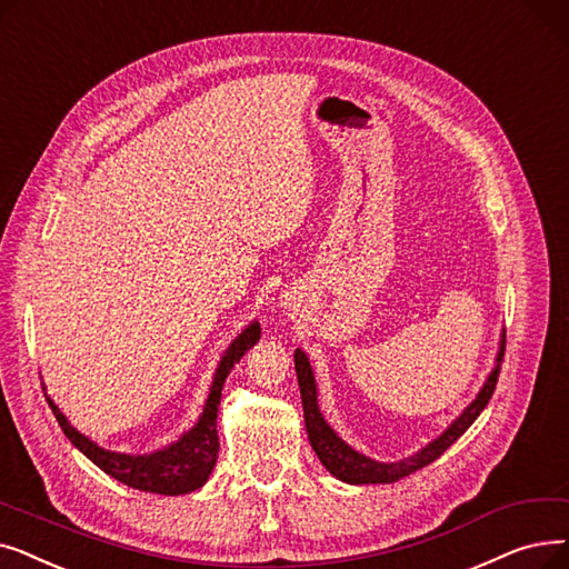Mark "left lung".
Returning <instances> with one entry per match:
<instances>
[{"label":"left lung","instance_id":"left-lung-1","mask_svg":"<svg viewBox=\"0 0 569 569\" xmlns=\"http://www.w3.org/2000/svg\"><path fill=\"white\" fill-rule=\"evenodd\" d=\"M502 357H505V331L500 336V349H498L496 366L489 375V380L483 382L481 391L463 410V415L458 417L440 438L428 442L417 453H412L408 458H400V461H396V463H380V461H375V458L363 456L357 449H351L342 438L336 436V430L327 421H323V415L319 412V405H317V385H315L312 366L306 357V351L296 349L293 366H296V377H299V387H301L306 428H308L310 445H312L315 453L319 456L321 466L327 468L336 479L347 481V483H393L402 477H408V475L430 466L432 461H438V458L475 423V419L481 415L486 405H489V400L496 391V385H498Z\"/></svg>","mask_w":569,"mask_h":569}]
</instances>
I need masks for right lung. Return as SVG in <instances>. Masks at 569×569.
Returning a JSON list of instances; mask_svg holds the SVG:
<instances>
[{
    "instance_id": "right-lung-1",
    "label": "right lung",
    "mask_w": 569,
    "mask_h": 569,
    "mask_svg": "<svg viewBox=\"0 0 569 569\" xmlns=\"http://www.w3.org/2000/svg\"><path fill=\"white\" fill-rule=\"evenodd\" d=\"M259 338H261V327L259 321H252L250 327L229 345L224 357L220 359V366L214 370L212 387L199 421L187 432H182V438L178 442H171L169 447L152 453L131 456V453L108 451L97 442H92L90 438H86L83 432H78L69 423V419L60 412L58 405L48 396L46 400L50 405L52 415H56L58 423L62 426L69 442L78 451H83L106 475H111L113 479L131 486V489H139L146 493H161V496L192 493L208 481L214 463H218V451H220L218 408H220L227 375L242 359V355L259 342Z\"/></svg>"
}]
</instances>
